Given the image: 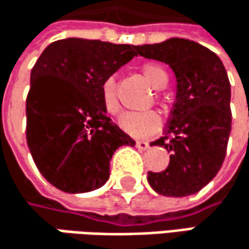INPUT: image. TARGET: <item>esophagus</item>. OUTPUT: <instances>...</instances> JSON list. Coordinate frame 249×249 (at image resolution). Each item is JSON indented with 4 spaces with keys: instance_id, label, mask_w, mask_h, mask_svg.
<instances>
[{
    "instance_id": "34e87169",
    "label": "esophagus",
    "mask_w": 249,
    "mask_h": 249,
    "mask_svg": "<svg viewBox=\"0 0 249 249\" xmlns=\"http://www.w3.org/2000/svg\"><path fill=\"white\" fill-rule=\"evenodd\" d=\"M136 147H138L139 150H146V149L149 147V143L144 142V140H138V142H136Z\"/></svg>"
}]
</instances>
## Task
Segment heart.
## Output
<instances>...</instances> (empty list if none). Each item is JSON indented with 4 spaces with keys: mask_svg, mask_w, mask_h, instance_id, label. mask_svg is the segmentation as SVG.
<instances>
[{
    "mask_svg": "<svg viewBox=\"0 0 249 249\" xmlns=\"http://www.w3.org/2000/svg\"><path fill=\"white\" fill-rule=\"evenodd\" d=\"M142 74L153 89H163L168 84V73L156 64L142 66ZM100 96L105 110L110 114H116L120 110L117 97V84L113 76L106 77L100 87ZM119 126L133 138H149L160 129V117L156 111H127L120 116Z\"/></svg>",
    "mask_w": 249,
    "mask_h": 249,
    "instance_id": "b5f03b06",
    "label": "heart"
}]
</instances>
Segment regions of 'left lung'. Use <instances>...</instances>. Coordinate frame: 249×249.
<instances>
[{"label":"left lung","mask_w":249,"mask_h":249,"mask_svg":"<svg viewBox=\"0 0 249 249\" xmlns=\"http://www.w3.org/2000/svg\"><path fill=\"white\" fill-rule=\"evenodd\" d=\"M138 53L169 64L178 83L166 136L150 143L171 152V160L165 171L147 172V182L163 196L194 195L216 176L227 155L232 122L227 70L215 53L185 38L139 46Z\"/></svg>","instance_id":"obj_1"}]
</instances>
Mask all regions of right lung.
I'll return each mask as SVG.
<instances>
[{
    "mask_svg": "<svg viewBox=\"0 0 249 249\" xmlns=\"http://www.w3.org/2000/svg\"><path fill=\"white\" fill-rule=\"evenodd\" d=\"M136 50L66 38L51 43L34 64L25 102L27 144L40 173L57 189L83 194L102 188L116 149L135 146L106 114L100 87Z\"/></svg>",
    "mask_w": 249,
    "mask_h": 249,
    "instance_id": "1",
    "label": "right lung"
}]
</instances>
